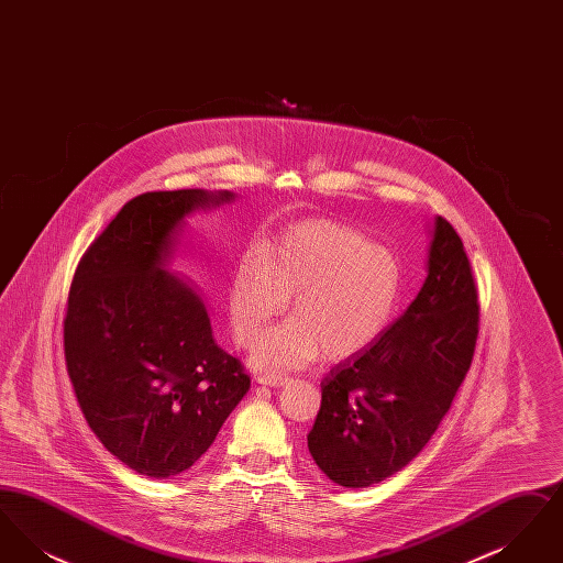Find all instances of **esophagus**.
Masks as SVG:
<instances>
[{
  "label": "esophagus",
  "instance_id": "obj_1",
  "mask_svg": "<svg viewBox=\"0 0 563 563\" xmlns=\"http://www.w3.org/2000/svg\"><path fill=\"white\" fill-rule=\"evenodd\" d=\"M257 382H260V384H266V386L278 388V386H285V384L289 382V375L260 374L257 375Z\"/></svg>",
  "mask_w": 563,
  "mask_h": 563
}]
</instances>
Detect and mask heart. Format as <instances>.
<instances>
[{
	"instance_id": "obj_1",
	"label": "heart",
	"mask_w": 563,
	"mask_h": 563,
	"mask_svg": "<svg viewBox=\"0 0 563 563\" xmlns=\"http://www.w3.org/2000/svg\"><path fill=\"white\" fill-rule=\"evenodd\" d=\"M397 255L363 232L327 221H297L257 246L232 272V333L251 346L265 322L290 299L292 319L269 330L251 352L264 372L299 369L319 354L342 358L369 346L401 299Z\"/></svg>"
}]
</instances>
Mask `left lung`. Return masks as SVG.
Returning <instances> with one entry per match:
<instances>
[{"mask_svg":"<svg viewBox=\"0 0 563 563\" xmlns=\"http://www.w3.org/2000/svg\"><path fill=\"white\" fill-rule=\"evenodd\" d=\"M479 303L452 223L434 217L427 278L401 317L321 382L308 450L342 487L399 473L430 441L471 367Z\"/></svg>","mask_w":563,"mask_h":563,"instance_id":"8db88e82","label":"left lung"}]
</instances>
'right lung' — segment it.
<instances>
[{
    "mask_svg": "<svg viewBox=\"0 0 563 563\" xmlns=\"http://www.w3.org/2000/svg\"><path fill=\"white\" fill-rule=\"evenodd\" d=\"M232 200L225 189L136 196L71 283L63 340L81 413L145 477L188 471L251 388L241 361L217 346L200 291L168 269L189 214Z\"/></svg>",
    "mask_w": 563,
    "mask_h": 563,
    "instance_id": "right-lung-1",
    "label": "right lung"
}]
</instances>
